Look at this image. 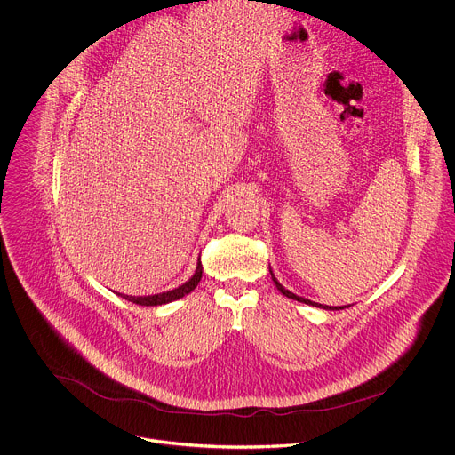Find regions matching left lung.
<instances>
[{
  "label": "left lung",
  "instance_id": "left-lung-1",
  "mask_svg": "<svg viewBox=\"0 0 455 455\" xmlns=\"http://www.w3.org/2000/svg\"><path fill=\"white\" fill-rule=\"evenodd\" d=\"M269 273H271V278H273V282H275L276 289H278L283 296H287V298H291V299H294V301H299V303H305V305H312V307H317V308H323V310H344V308H349V307H328V305H321V303H315V301L305 299V298H301V296H298V294H294V292L287 291V289H285V287L276 280V276L273 275L271 267H269Z\"/></svg>",
  "mask_w": 455,
  "mask_h": 455
}]
</instances>
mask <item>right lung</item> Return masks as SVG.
<instances>
[{"instance_id": "add662e5", "label": "right lung", "mask_w": 455, "mask_h": 455, "mask_svg": "<svg viewBox=\"0 0 455 455\" xmlns=\"http://www.w3.org/2000/svg\"><path fill=\"white\" fill-rule=\"evenodd\" d=\"M202 271H204V267H202V262H200V259H198L196 269H195L193 276H191L186 283L179 285L177 289H172V291H166V292H159V294H152V296H125V294H120V292H118V296L124 298V299H127V301H131V303L141 305V307L166 305V303L177 301V299L184 298L186 294H189L191 291H195L196 285H198V282H200V278H202Z\"/></svg>"}]
</instances>
